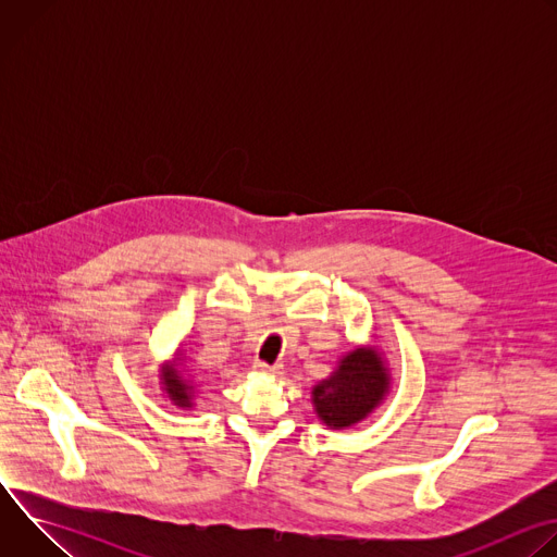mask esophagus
I'll use <instances>...</instances> for the list:
<instances>
[{
    "instance_id": "esophagus-1",
    "label": "esophagus",
    "mask_w": 557,
    "mask_h": 557,
    "mask_svg": "<svg viewBox=\"0 0 557 557\" xmlns=\"http://www.w3.org/2000/svg\"><path fill=\"white\" fill-rule=\"evenodd\" d=\"M253 368H256L258 372L271 374V376H280V374H282V368H280V366H269V363H264V361H256Z\"/></svg>"
}]
</instances>
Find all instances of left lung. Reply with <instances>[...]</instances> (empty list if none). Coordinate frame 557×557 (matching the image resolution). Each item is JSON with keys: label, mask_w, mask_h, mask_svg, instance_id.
Returning a JSON list of instances; mask_svg holds the SVG:
<instances>
[{"label": "left lung", "mask_w": 557, "mask_h": 557, "mask_svg": "<svg viewBox=\"0 0 557 557\" xmlns=\"http://www.w3.org/2000/svg\"><path fill=\"white\" fill-rule=\"evenodd\" d=\"M389 392V370L376 348H355L337 370L312 387L317 417L331 430H344L376 410Z\"/></svg>", "instance_id": "left-lung-1"}]
</instances>
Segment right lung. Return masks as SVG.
<instances>
[{
    "mask_svg": "<svg viewBox=\"0 0 557 557\" xmlns=\"http://www.w3.org/2000/svg\"><path fill=\"white\" fill-rule=\"evenodd\" d=\"M161 385H163V392L170 396V401L174 406L185 408V410L194 406L196 385L183 374L178 357L172 363L163 366V370H161Z\"/></svg>",
    "mask_w": 557,
    "mask_h": 557,
    "instance_id": "1",
    "label": "right lung"
}]
</instances>
